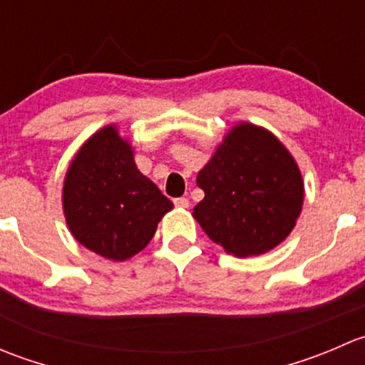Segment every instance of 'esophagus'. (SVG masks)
Segmentation results:
<instances>
[{
  "label": "esophagus",
  "mask_w": 365,
  "mask_h": 365,
  "mask_svg": "<svg viewBox=\"0 0 365 365\" xmlns=\"http://www.w3.org/2000/svg\"><path fill=\"white\" fill-rule=\"evenodd\" d=\"M173 203L175 206H178V208H189V200L187 197H176V200H173Z\"/></svg>",
  "instance_id": "1"
}]
</instances>
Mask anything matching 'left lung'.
<instances>
[{"label": "left lung", "instance_id": "obj_1", "mask_svg": "<svg viewBox=\"0 0 365 365\" xmlns=\"http://www.w3.org/2000/svg\"><path fill=\"white\" fill-rule=\"evenodd\" d=\"M205 197L194 219L220 247L238 257L281 244L300 215L304 183L297 162L275 135L240 123L197 173Z\"/></svg>", "mask_w": 365, "mask_h": 365}]
</instances>
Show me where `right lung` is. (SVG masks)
<instances>
[{"mask_svg": "<svg viewBox=\"0 0 365 365\" xmlns=\"http://www.w3.org/2000/svg\"><path fill=\"white\" fill-rule=\"evenodd\" d=\"M173 208L159 187L141 175L130 145L106 127L84 143L63 185V212L79 244L123 261L148 245Z\"/></svg>", "mask_w": 365, "mask_h": 365, "instance_id": "right-lung-1", "label": "right lung"}]
</instances>
